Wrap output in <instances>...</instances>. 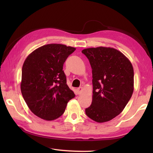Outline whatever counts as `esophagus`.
<instances>
[{
	"mask_svg": "<svg viewBox=\"0 0 153 153\" xmlns=\"http://www.w3.org/2000/svg\"><path fill=\"white\" fill-rule=\"evenodd\" d=\"M77 93H78L79 94H81V93H82V90H83L82 87H79V88H78L77 89Z\"/></svg>",
	"mask_w": 153,
	"mask_h": 153,
	"instance_id": "34e87169",
	"label": "esophagus"
}]
</instances>
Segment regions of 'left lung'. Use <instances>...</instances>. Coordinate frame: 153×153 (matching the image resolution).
Here are the masks:
<instances>
[{
  "instance_id": "8db88e82",
  "label": "left lung",
  "mask_w": 153,
  "mask_h": 153,
  "mask_svg": "<svg viewBox=\"0 0 153 153\" xmlns=\"http://www.w3.org/2000/svg\"><path fill=\"white\" fill-rule=\"evenodd\" d=\"M82 53L92 69V101L86 114L97 122H107L122 112L133 94L132 65L113 48H89Z\"/></svg>"
}]
</instances>
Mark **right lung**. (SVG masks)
<instances>
[{"instance_id":"right-lung-1","label":"right lung","mask_w":153,"mask_h":153,"mask_svg":"<svg viewBox=\"0 0 153 153\" xmlns=\"http://www.w3.org/2000/svg\"><path fill=\"white\" fill-rule=\"evenodd\" d=\"M76 48L49 44L27 56L22 67L21 91L30 111L38 117L52 121L63 115L67 102L75 97L67 84L63 67Z\"/></svg>"}]
</instances>
